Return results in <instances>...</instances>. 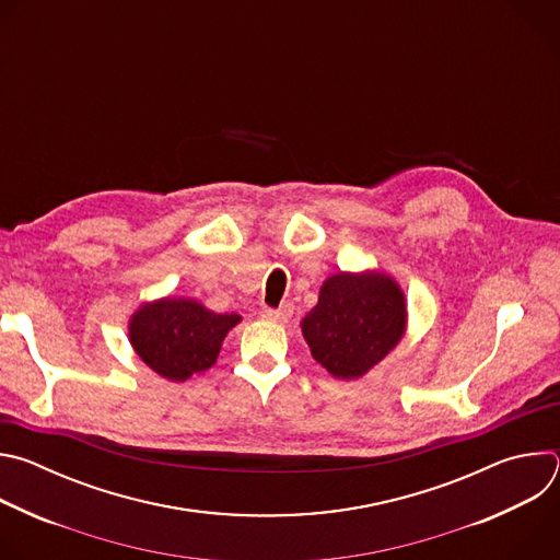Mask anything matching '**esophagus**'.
Returning a JSON list of instances; mask_svg holds the SVG:
<instances>
[{
    "label": "esophagus",
    "instance_id": "1",
    "mask_svg": "<svg viewBox=\"0 0 560 560\" xmlns=\"http://www.w3.org/2000/svg\"><path fill=\"white\" fill-rule=\"evenodd\" d=\"M292 312H294V307L290 305V303H285V305H281V307H268V310H264V316L266 318H270V322H279V324H283V322H288V318L292 316Z\"/></svg>",
    "mask_w": 560,
    "mask_h": 560
}]
</instances>
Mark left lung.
Wrapping results in <instances>:
<instances>
[{
  "label": "left lung",
  "mask_w": 560,
  "mask_h": 560,
  "mask_svg": "<svg viewBox=\"0 0 560 560\" xmlns=\"http://www.w3.org/2000/svg\"><path fill=\"white\" fill-rule=\"evenodd\" d=\"M406 294L383 272H339L324 281L301 332L316 363L350 381L368 374L404 339Z\"/></svg>",
  "instance_id": "8db88e82"
}]
</instances>
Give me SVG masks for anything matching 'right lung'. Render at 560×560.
Returning a JSON list of instances; mask_svg holds the SVG:
<instances>
[{
  "instance_id": "add662e5",
  "label": "right lung",
  "mask_w": 560,
  "mask_h": 560,
  "mask_svg": "<svg viewBox=\"0 0 560 560\" xmlns=\"http://www.w3.org/2000/svg\"><path fill=\"white\" fill-rule=\"evenodd\" d=\"M242 322L238 314H217L195 299L143 303L128 324L139 359L168 381H186L210 370L225 335Z\"/></svg>"
}]
</instances>
